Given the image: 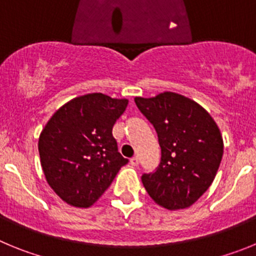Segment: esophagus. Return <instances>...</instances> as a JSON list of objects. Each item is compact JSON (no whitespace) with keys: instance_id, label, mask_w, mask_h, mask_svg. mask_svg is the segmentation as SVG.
<instances>
[{"instance_id":"1","label":"esophagus","mask_w":256,"mask_h":256,"mask_svg":"<svg viewBox=\"0 0 256 256\" xmlns=\"http://www.w3.org/2000/svg\"><path fill=\"white\" fill-rule=\"evenodd\" d=\"M138 162H140L138 156H133L132 159H130V164L134 165V166H137V165H138Z\"/></svg>"}]
</instances>
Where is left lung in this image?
Returning a JSON list of instances; mask_svg holds the SVG:
<instances>
[{"label":"left lung","instance_id":"obj_1","mask_svg":"<svg viewBox=\"0 0 256 256\" xmlns=\"http://www.w3.org/2000/svg\"><path fill=\"white\" fill-rule=\"evenodd\" d=\"M140 112L154 126L162 159L142 183L156 204L184 209L212 183L223 156V140L209 112L182 94L164 92L151 98L136 97Z\"/></svg>","mask_w":256,"mask_h":256}]
</instances>
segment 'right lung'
<instances>
[{
	"mask_svg": "<svg viewBox=\"0 0 256 256\" xmlns=\"http://www.w3.org/2000/svg\"><path fill=\"white\" fill-rule=\"evenodd\" d=\"M128 100L104 94L76 97L61 106L38 141L40 165L51 188L76 208H88L128 162L118 151L112 126Z\"/></svg>",
	"mask_w": 256,
	"mask_h": 256,
	"instance_id": "add662e5",
	"label": "right lung"
}]
</instances>
